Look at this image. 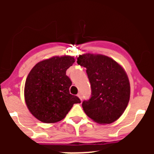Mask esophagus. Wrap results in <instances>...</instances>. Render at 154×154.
I'll return each mask as SVG.
<instances>
[{
  "label": "esophagus",
  "instance_id": "1",
  "mask_svg": "<svg viewBox=\"0 0 154 154\" xmlns=\"http://www.w3.org/2000/svg\"><path fill=\"white\" fill-rule=\"evenodd\" d=\"M77 96L79 97V99H80L81 100H82V95H81V93H78V94H77Z\"/></svg>",
  "mask_w": 154,
  "mask_h": 154
}]
</instances>
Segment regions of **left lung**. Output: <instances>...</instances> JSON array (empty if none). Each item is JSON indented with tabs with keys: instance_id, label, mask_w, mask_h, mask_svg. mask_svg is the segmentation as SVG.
<instances>
[{
	"instance_id": "left-lung-1",
	"label": "left lung",
	"mask_w": 154,
	"mask_h": 154,
	"mask_svg": "<svg viewBox=\"0 0 154 154\" xmlns=\"http://www.w3.org/2000/svg\"><path fill=\"white\" fill-rule=\"evenodd\" d=\"M77 63L86 68L91 97L82 102L85 113L99 124L117 120L130 100V85L125 69L114 59L100 54L79 55Z\"/></svg>"
}]
</instances>
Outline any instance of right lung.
<instances>
[{
    "label": "right lung",
    "mask_w": 154,
    "mask_h": 154,
    "mask_svg": "<svg viewBox=\"0 0 154 154\" xmlns=\"http://www.w3.org/2000/svg\"><path fill=\"white\" fill-rule=\"evenodd\" d=\"M70 56H54L37 63L26 77L24 99L29 111L44 123L63 119L75 103H81L70 94L72 81L66 75L75 62Z\"/></svg>",
    "instance_id": "right-lung-1"
}]
</instances>
